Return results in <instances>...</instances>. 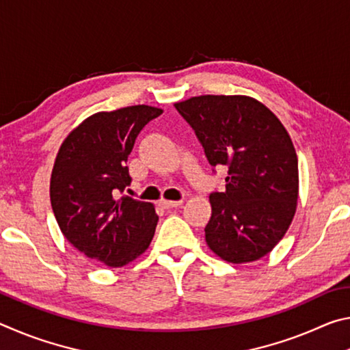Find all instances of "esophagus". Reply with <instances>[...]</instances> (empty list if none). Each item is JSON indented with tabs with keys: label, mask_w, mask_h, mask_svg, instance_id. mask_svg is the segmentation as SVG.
<instances>
[{
	"label": "esophagus",
	"mask_w": 350,
	"mask_h": 350,
	"mask_svg": "<svg viewBox=\"0 0 350 350\" xmlns=\"http://www.w3.org/2000/svg\"><path fill=\"white\" fill-rule=\"evenodd\" d=\"M161 204L163 205V208H177V206H180L183 204V200H167V199H163V200H161Z\"/></svg>",
	"instance_id": "esophagus-1"
}]
</instances>
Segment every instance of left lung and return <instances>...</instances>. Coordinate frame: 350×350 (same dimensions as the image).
Returning <instances> with one entry per match:
<instances>
[{
    "mask_svg": "<svg viewBox=\"0 0 350 350\" xmlns=\"http://www.w3.org/2000/svg\"><path fill=\"white\" fill-rule=\"evenodd\" d=\"M211 167H225V191L210 194V250L232 264L273 250L293 221L299 173L293 142L280 118L248 96H199L174 103Z\"/></svg>",
    "mask_w": 350,
    "mask_h": 350,
    "instance_id": "left-lung-1",
    "label": "left lung"
}]
</instances>
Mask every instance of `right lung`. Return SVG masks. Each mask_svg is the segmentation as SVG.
<instances>
[{
	"label": "right lung",
	"instance_id": "1",
	"mask_svg": "<svg viewBox=\"0 0 350 350\" xmlns=\"http://www.w3.org/2000/svg\"><path fill=\"white\" fill-rule=\"evenodd\" d=\"M163 109L135 105L86 117L63 140L51 174V205L64 238L96 262L117 269L150 247L159 216L151 202L123 196L126 161L148 122Z\"/></svg>",
	"mask_w": 350,
	"mask_h": 350
}]
</instances>
